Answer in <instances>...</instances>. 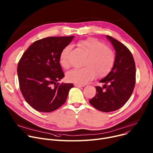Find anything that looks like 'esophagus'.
<instances>
[{"instance_id": "1", "label": "esophagus", "mask_w": 153, "mask_h": 153, "mask_svg": "<svg viewBox=\"0 0 153 153\" xmlns=\"http://www.w3.org/2000/svg\"><path fill=\"white\" fill-rule=\"evenodd\" d=\"M74 86L75 87H78V88H82V87H84L85 85H79V84H75Z\"/></svg>"}]
</instances>
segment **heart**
<instances>
[{
  "instance_id": "heart-1",
  "label": "heart",
  "mask_w": 153,
  "mask_h": 153,
  "mask_svg": "<svg viewBox=\"0 0 153 153\" xmlns=\"http://www.w3.org/2000/svg\"><path fill=\"white\" fill-rule=\"evenodd\" d=\"M78 45L88 54L84 62L86 67L67 72L66 78L68 81L84 85L92 79L96 74L99 77H103L110 72L116 59L115 54L111 48L94 38L81 40ZM72 49V46L68 45L64 47L60 54V64L65 69L70 66L68 55Z\"/></svg>"
}]
</instances>
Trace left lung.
Here are the masks:
<instances>
[{
	"instance_id": "obj_1",
	"label": "left lung",
	"mask_w": 153,
	"mask_h": 153,
	"mask_svg": "<svg viewBox=\"0 0 153 153\" xmlns=\"http://www.w3.org/2000/svg\"><path fill=\"white\" fill-rule=\"evenodd\" d=\"M116 51L114 66L110 72L96 86V94L89 103L103 112H111L121 108L131 97L135 85L136 68L131 52L123 43L106 36ZM104 89L103 90V89Z\"/></svg>"
}]
</instances>
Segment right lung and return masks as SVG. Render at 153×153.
<instances>
[{
  "mask_svg": "<svg viewBox=\"0 0 153 153\" xmlns=\"http://www.w3.org/2000/svg\"><path fill=\"white\" fill-rule=\"evenodd\" d=\"M74 36L50 37L33 42L18 65L19 88L33 109L49 113L65 102L72 83H57L64 77L59 56Z\"/></svg>",
  "mask_w": 153,
  "mask_h": 153,
  "instance_id": "1",
  "label": "right lung"
}]
</instances>
